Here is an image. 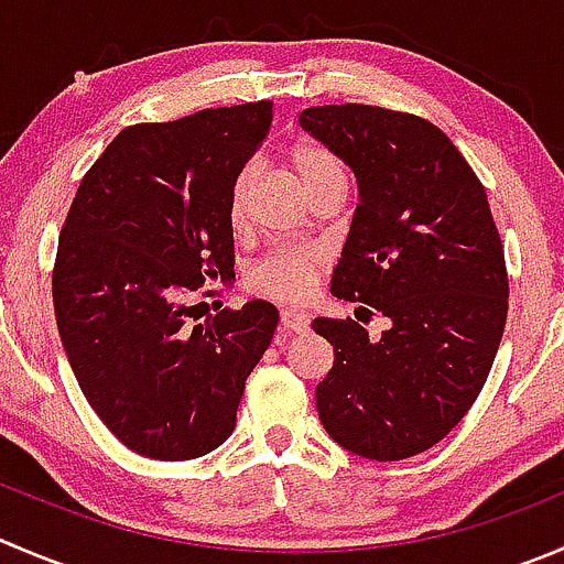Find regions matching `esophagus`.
I'll return each instance as SVG.
<instances>
[{
  "label": "esophagus",
  "instance_id": "34e87169",
  "mask_svg": "<svg viewBox=\"0 0 564 564\" xmlns=\"http://www.w3.org/2000/svg\"><path fill=\"white\" fill-rule=\"evenodd\" d=\"M281 325H283V330L305 333V330H308V325H311V316L305 314V311L286 308V311H281Z\"/></svg>",
  "mask_w": 564,
  "mask_h": 564
}]
</instances>
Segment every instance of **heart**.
<instances>
[{"label": "heart", "instance_id": "b5f03b06", "mask_svg": "<svg viewBox=\"0 0 564 564\" xmlns=\"http://www.w3.org/2000/svg\"><path fill=\"white\" fill-rule=\"evenodd\" d=\"M289 165H292L294 176L300 178V184H303V189L308 195L330 182H344L341 162L330 151L319 149V145H294L292 154H289ZM256 178H259V165L256 162H248L237 173V178H234L231 195H228V215H231L234 226H242L248 220L250 195H253ZM319 264L322 253L316 248L289 245V248L272 250L264 261H259L250 270L248 283L253 292L267 294V297L281 300V303H297V300H303L314 289Z\"/></svg>", "mask_w": 564, "mask_h": 564}]
</instances>
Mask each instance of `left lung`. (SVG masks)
<instances>
[{"mask_svg": "<svg viewBox=\"0 0 564 564\" xmlns=\"http://www.w3.org/2000/svg\"><path fill=\"white\" fill-rule=\"evenodd\" d=\"M300 126L358 182L333 297L388 316L311 322L333 344L316 386L322 427L366 460H404L460 424L482 391L507 322L505 248L488 195L449 137L366 104L308 107Z\"/></svg>", "mask_w": 564, "mask_h": 564, "instance_id": "1", "label": "left lung"}]
</instances>
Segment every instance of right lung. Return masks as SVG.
Wrapping results in <instances>:
<instances>
[{
  "label": "right lung",
  "instance_id": "right-lung-1",
  "mask_svg": "<svg viewBox=\"0 0 564 564\" xmlns=\"http://www.w3.org/2000/svg\"><path fill=\"white\" fill-rule=\"evenodd\" d=\"M272 101L129 126L82 178L52 275L82 393L131 452L195 460L234 433L278 308L250 300L193 322L204 281L234 275L228 195L261 149Z\"/></svg>",
  "mask_w": 564,
  "mask_h": 564
}]
</instances>
